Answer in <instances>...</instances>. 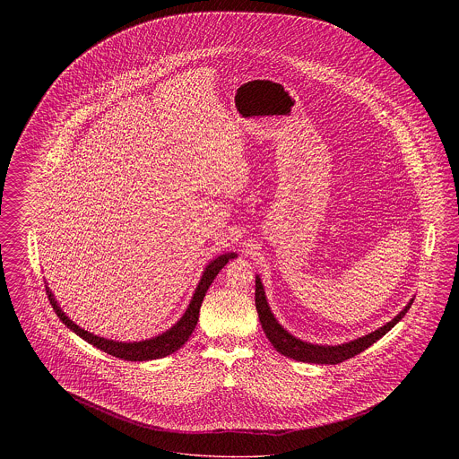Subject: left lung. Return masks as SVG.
Listing matches in <instances>:
<instances>
[{
  "label": "left lung",
  "mask_w": 459,
  "mask_h": 459,
  "mask_svg": "<svg viewBox=\"0 0 459 459\" xmlns=\"http://www.w3.org/2000/svg\"><path fill=\"white\" fill-rule=\"evenodd\" d=\"M255 305H256V311H258V316H260V322H262V327L264 333H266V337H268V341L273 344V348L279 351L281 354H284L287 358H292L296 361H305V363L337 365V363H342L350 358H354L356 354L368 350L373 342H377L380 337H384L408 313V309L413 305V299L394 320L385 324L384 327L371 332L365 337L351 341L348 344H341V346H316V344L303 342V341L292 337L287 330L281 327V324L273 318V315L270 311V306L266 303L260 277H256Z\"/></svg>",
  "instance_id": "left-lung-1"
}]
</instances>
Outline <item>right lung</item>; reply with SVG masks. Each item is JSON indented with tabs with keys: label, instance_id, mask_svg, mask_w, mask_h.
Segmentation results:
<instances>
[{
	"label": "right lung",
	"instance_id": "1",
	"mask_svg": "<svg viewBox=\"0 0 459 459\" xmlns=\"http://www.w3.org/2000/svg\"><path fill=\"white\" fill-rule=\"evenodd\" d=\"M236 258V253H229V255H221L219 258H215L213 262L210 263L201 277V282L196 287V292L191 299V305L186 309L184 316L175 324L174 327L167 332H163L161 335L143 341V342H115V341H108L103 337H98L94 333H89L88 330L75 325L65 313L60 309V306L56 305L53 294L49 292V289L46 287V294L48 299L53 306L55 313L60 316V320L65 324L66 327L74 330L79 337H82L84 341H88L89 344H92L98 350L105 351L115 358L126 359V361H148V359H158V358H165L169 354H172L177 350H180L189 335L193 333V330L196 328L197 320H199V307L203 303V298L208 290V287L215 281V277L219 275L220 270L229 263V260Z\"/></svg>",
	"mask_w": 459,
	"mask_h": 459
}]
</instances>
